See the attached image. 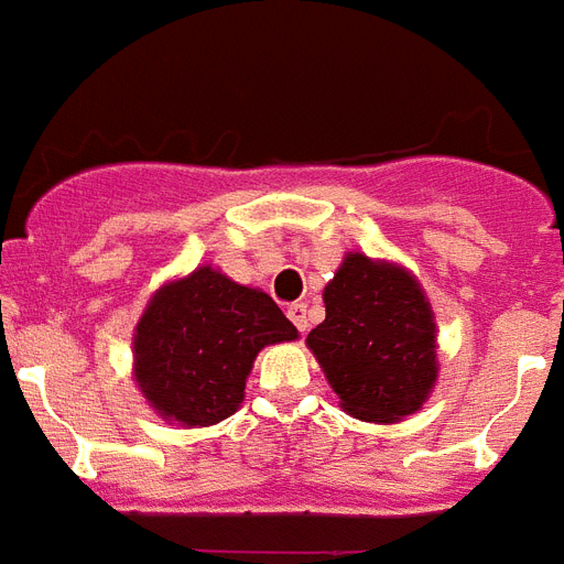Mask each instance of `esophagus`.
Wrapping results in <instances>:
<instances>
[{
	"mask_svg": "<svg viewBox=\"0 0 564 564\" xmlns=\"http://www.w3.org/2000/svg\"><path fill=\"white\" fill-rule=\"evenodd\" d=\"M288 317H291V323H294L300 332H308V308H305L303 303H294L291 308H288Z\"/></svg>",
	"mask_w": 564,
	"mask_h": 564,
	"instance_id": "1",
	"label": "esophagus"
}]
</instances>
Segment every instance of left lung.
<instances>
[{
  "label": "left lung",
  "instance_id": "obj_1",
  "mask_svg": "<svg viewBox=\"0 0 564 564\" xmlns=\"http://www.w3.org/2000/svg\"><path fill=\"white\" fill-rule=\"evenodd\" d=\"M323 303L326 319L305 344L340 408L364 422L416 413L440 372L434 311L416 276L393 261L346 253Z\"/></svg>",
  "mask_w": 564,
  "mask_h": 564
}]
</instances>
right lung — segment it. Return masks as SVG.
Listing matches in <instances>:
<instances>
[{
	"label": "right lung",
	"instance_id": "add662e5",
	"mask_svg": "<svg viewBox=\"0 0 564 564\" xmlns=\"http://www.w3.org/2000/svg\"><path fill=\"white\" fill-rule=\"evenodd\" d=\"M296 337L264 291L204 264L151 296L133 332V376L165 422L206 427L241 408L256 355Z\"/></svg>",
	"mask_w": 564,
	"mask_h": 564
}]
</instances>
